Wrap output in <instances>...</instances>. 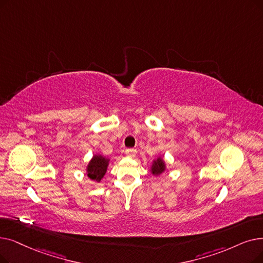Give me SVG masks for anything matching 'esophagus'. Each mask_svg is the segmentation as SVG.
I'll return each instance as SVG.
<instances>
[{
	"instance_id": "esophagus-1",
	"label": "esophagus",
	"mask_w": 263,
	"mask_h": 263,
	"mask_svg": "<svg viewBox=\"0 0 263 263\" xmlns=\"http://www.w3.org/2000/svg\"><path fill=\"white\" fill-rule=\"evenodd\" d=\"M125 156H128V157H130V158H133V157H135L136 156V151L135 149H127L125 151Z\"/></svg>"
}]
</instances>
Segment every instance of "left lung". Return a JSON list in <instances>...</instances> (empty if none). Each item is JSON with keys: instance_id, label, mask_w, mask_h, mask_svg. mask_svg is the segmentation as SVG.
<instances>
[{"instance_id": "obj_1", "label": "left lung", "mask_w": 263, "mask_h": 263, "mask_svg": "<svg viewBox=\"0 0 263 263\" xmlns=\"http://www.w3.org/2000/svg\"><path fill=\"white\" fill-rule=\"evenodd\" d=\"M166 171V162L164 161V159L159 156L157 159H154L152 165H151V173L154 176H160L162 173H164Z\"/></svg>"}]
</instances>
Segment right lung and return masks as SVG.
Returning <instances> with one entry per match:
<instances>
[{
	"label": "right lung",
	"instance_id": "1",
	"mask_svg": "<svg viewBox=\"0 0 263 263\" xmlns=\"http://www.w3.org/2000/svg\"><path fill=\"white\" fill-rule=\"evenodd\" d=\"M109 161L110 159L107 157H104L103 155L101 154L93 155L86 166L87 176L92 181L100 182L107 172Z\"/></svg>",
	"mask_w": 263,
	"mask_h": 263
}]
</instances>
